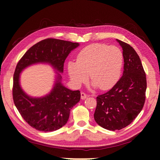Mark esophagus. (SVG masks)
Listing matches in <instances>:
<instances>
[{
    "mask_svg": "<svg viewBox=\"0 0 160 160\" xmlns=\"http://www.w3.org/2000/svg\"><path fill=\"white\" fill-rule=\"evenodd\" d=\"M80 95H81V99H85L87 97H88V94H85V92H82L80 93Z\"/></svg>",
    "mask_w": 160,
    "mask_h": 160,
    "instance_id": "obj_1",
    "label": "esophagus"
}]
</instances>
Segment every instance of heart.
Returning <instances> with one entry per match:
<instances>
[{
  "instance_id": "obj_1",
  "label": "heart",
  "mask_w": 160,
  "mask_h": 160,
  "mask_svg": "<svg viewBox=\"0 0 160 160\" xmlns=\"http://www.w3.org/2000/svg\"><path fill=\"white\" fill-rule=\"evenodd\" d=\"M123 62V53L118 47L92 44L78 53L76 61L68 63V72L76 85L85 82L89 73L94 87L101 90H107L118 82Z\"/></svg>"
}]
</instances>
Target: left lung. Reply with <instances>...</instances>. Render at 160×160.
<instances>
[{"label":"left lung","instance_id":"left-lung-1","mask_svg":"<svg viewBox=\"0 0 160 160\" xmlns=\"http://www.w3.org/2000/svg\"><path fill=\"white\" fill-rule=\"evenodd\" d=\"M123 49V73L107 92L97 97L94 120L102 128L116 131L128 126L142 109L147 80L139 56L129 44L117 39Z\"/></svg>","mask_w":160,"mask_h":160}]
</instances>
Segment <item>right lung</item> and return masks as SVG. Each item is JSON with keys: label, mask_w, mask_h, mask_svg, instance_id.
Instances as JSON below:
<instances>
[{"label": "right lung", "mask_w": 160, "mask_h": 160, "mask_svg": "<svg viewBox=\"0 0 160 160\" xmlns=\"http://www.w3.org/2000/svg\"><path fill=\"white\" fill-rule=\"evenodd\" d=\"M78 46V43L48 38L32 46L18 63L13 75V101L22 117L32 128L51 132L66 125L70 109L80 101V92L65 88L61 74L56 72V82L49 94L40 98L29 97L20 87V72L32 64L47 63L62 73L65 60Z\"/></svg>", "instance_id": "right-lung-1"}]
</instances>
